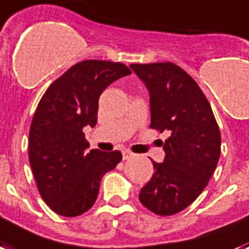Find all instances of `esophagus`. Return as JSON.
Wrapping results in <instances>:
<instances>
[{
	"label": "esophagus",
	"mask_w": 249,
	"mask_h": 249,
	"mask_svg": "<svg viewBox=\"0 0 249 249\" xmlns=\"http://www.w3.org/2000/svg\"><path fill=\"white\" fill-rule=\"evenodd\" d=\"M130 157H133L132 151H129V150H124V151H123V158L129 159Z\"/></svg>",
	"instance_id": "obj_1"
}]
</instances>
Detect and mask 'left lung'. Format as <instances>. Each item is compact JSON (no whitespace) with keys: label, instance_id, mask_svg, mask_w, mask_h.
<instances>
[{"label":"left lung","instance_id":"8db88e82","mask_svg":"<svg viewBox=\"0 0 249 249\" xmlns=\"http://www.w3.org/2000/svg\"><path fill=\"white\" fill-rule=\"evenodd\" d=\"M150 92V128L167 132L164 162L141 189L140 201L154 214L179 213L200 196L221 155V132L210 103L195 79L172 62L132 64Z\"/></svg>","mask_w":249,"mask_h":249}]
</instances>
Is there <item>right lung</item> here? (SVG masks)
I'll return each mask as SVG.
<instances>
[{"label":"right lung","instance_id":"1","mask_svg":"<svg viewBox=\"0 0 249 249\" xmlns=\"http://www.w3.org/2000/svg\"><path fill=\"white\" fill-rule=\"evenodd\" d=\"M132 74L121 62L85 60L51 83L37 104L28 137V159L41 198L62 217L95 204L100 180L123 159L119 150L89 146L83 128L98 121V100L107 86Z\"/></svg>","mask_w":249,"mask_h":249}]
</instances>
